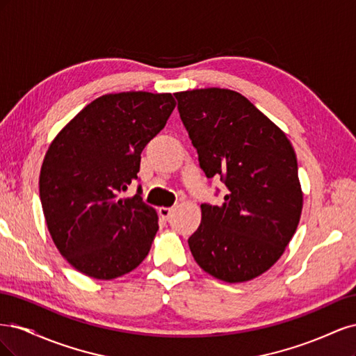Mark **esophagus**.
<instances>
[{
	"label": "esophagus",
	"mask_w": 356,
	"mask_h": 356,
	"mask_svg": "<svg viewBox=\"0 0 356 356\" xmlns=\"http://www.w3.org/2000/svg\"><path fill=\"white\" fill-rule=\"evenodd\" d=\"M170 213H172V208H165V207H160L159 208V215L163 220H169V217H170Z\"/></svg>",
	"instance_id": "34e87169"
}]
</instances>
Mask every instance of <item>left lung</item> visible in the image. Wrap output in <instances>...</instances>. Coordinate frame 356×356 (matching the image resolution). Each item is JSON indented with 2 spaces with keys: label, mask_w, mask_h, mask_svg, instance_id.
<instances>
[{
  "label": "left lung",
  "mask_w": 356,
  "mask_h": 356,
  "mask_svg": "<svg viewBox=\"0 0 356 356\" xmlns=\"http://www.w3.org/2000/svg\"><path fill=\"white\" fill-rule=\"evenodd\" d=\"M175 98L204 175L220 177L227 188L221 207L200 204L190 251L220 281H251L281 258L300 222L303 191L294 148L238 92L208 88Z\"/></svg>",
  "instance_id": "obj_1"
}]
</instances>
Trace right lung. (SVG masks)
<instances>
[{
  "label": "right lung",
  "instance_id": "1",
  "mask_svg": "<svg viewBox=\"0 0 356 356\" xmlns=\"http://www.w3.org/2000/svg\"><path fill=\"white\" fill-rule=\"evenodd\" d=\"M170 93L122 92L92 101L49 145L40 199L49 233L65 260L86 276L110 281L144 261L159 230L138 179L141 153L175 108Z\"/></svg>",
  "mask_w": 356,
  "mask_h": 356
}]
</instances>
